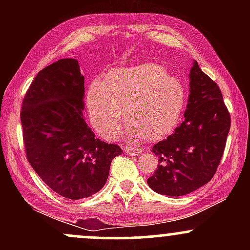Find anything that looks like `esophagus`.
<instances>
[{
  "label": "esophagus",
  "mask_w": 250,
  "mask_h": 250,
  "mask_svg": "<svg viewBox=\"0 0 250 250\" xmlns=\"http://www.w3.org/2000/svg\"><path fill=\"white\" fill-rule=\"evenodd\" d=\"M125 151L128 155H133V156H137V155H140V154L142 153V149L139 148V147H131V146H127V147H125Z\"/></svg>",
  "instance_id": "1"
}]
</instances>
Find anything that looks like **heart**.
<instances>
[{"label": "heart", "instance_id": "b5f03b06", "mask_svg": "<svg viewBox=\"0 0 250 250\" xmlns=\"http://www.w3.org/2000/svg\"><path fill=\"white\" fill-rule=\"evenodd\" d=\"M186 101L182 82L157 63L114 68L102 83H91L87 94L91 122L107 139L120 135L122 110L129 136L162 139L177 125Z\"/></svg>", "mask_w": 250, "mask_h": 250}]
</instances>
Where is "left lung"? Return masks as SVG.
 <instances>
[{"label":"left lung","instance_id":"1","mask_svg":"<svg viewBox=\"0 0 250 250\" xmlns=\"http://www.w3.org/2000/svg\"><path fill=\"white\" fill-rule=\"evenodd\" d=\"M189 77L185 121L151 150L159 165L147 182L154 191L169 196L187 195L213 179L230 129V114L219 85L196 61Z\"/></svg>","mask_w":250,"mask_h":250}]
</instances>
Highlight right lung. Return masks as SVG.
Listing matches in <instances>:
<instances>
[{
	"instance_id": "add662e5",
	"label": "right lung",
	"mask_w": 250,
	"mask_h": 250,
	"mask_svg": "<svg viewBox=\"0 0 250 250\" xmlns=\"http://www.w3.org/2000/svg\"><path fill=\"white\" fill-rule=\"evenodd\" d=\"M84 76L74 59L51 63L37 74L21 109L28 162L61 196L80 200L105 185L110 163L122 149L96 139L83 119Z\"/></svg>"
}]
</instances>
